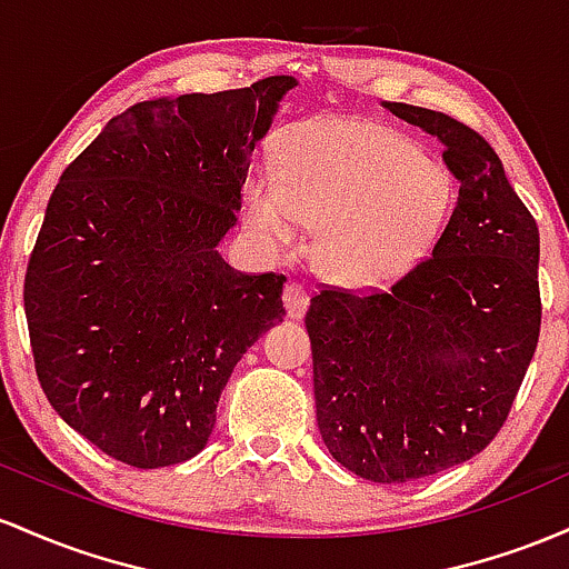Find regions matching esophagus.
<instances>
[{
	"label": "esophagus",
	"instance_id": "esophagus-1",
	"mask_svg": "<svg viewBox=\"0 0 569 569\" xmlns=\"http://www.w3.org/2000/svg\"><path fill=\"white\" fill-rule=\"evenodd\" d=\"M282 301L290 319H301L306 315V309H309V296H306V290L298 282L284 284Z\"/></svg>",
	"mask_w": 569,
	"mask_h": 569
}]
</instances>
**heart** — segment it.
<instances>
[{
  "label": "heart",
  "instance_id": "b5f03b06",
  "mask_svg": "<svg viewBox=\"0 0 569 569\" xmlns=\"http://www.w3.org/2000/svg\"><path fill=\"white\" fill-rule=\"evenodd\" d=\"M244 220L266 244L292 247L317 228L315 260L336 282H398L430 254L457 182L406 133L362 118H311L279 147V171L247 174Z\"/></svg>",
  "mask_w": 569,
  "mask_h": 569
}]
</instances>
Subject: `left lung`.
Wrapping results in <instances>:
<instances>
[{
  "instance_id": "8db88e82",
  "label": "left lung",
  "mask_w": 569,
  "mask_h": 569,
  "mask_svg": "<svg viewBox=\"0 0 569 569\" xmlns=\"http://www.w3.org/2000/svg\"><path fill=\"white\" fill-rule=\"evenodd\" d=\"M381 104L443 144L457 207L432 258L387 292L322 290L306 330L328 451L366 481L406 483L476 457L508 419L540 336V233L487 139Z\"/></svg>"
}]
</instances>
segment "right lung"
<instances>
[{
	"mask_svg": "<svg viewBox=\"0 0 569 569\" xmlns=\"http://www.w3.org/2000/svg\"><path fill=\"white\" fill-rule=\"evenodd\" d=\"M296 86L139 101L50 196L23 284L37 379L63 422L131 468L199 455L236 362L282 322L287 279L233 271L217 244Z\"/></svg>",
	"mask_w": 569,
	"mask_h": 569,
	"instance_id": "right-lung-1",
	"label": "right lung"
}]
</instances>
